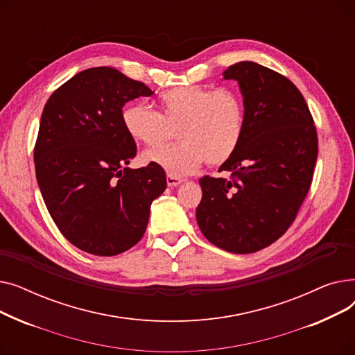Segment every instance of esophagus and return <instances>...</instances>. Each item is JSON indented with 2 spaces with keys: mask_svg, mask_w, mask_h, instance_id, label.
Returning <instances> with one entry per match:
<instances>
[{
  "mask_svg": "<svg viewBox=\"0 0 355 355\" xmlns=\"http://www.w3.org/2000/svg\"><path fill=\"white\" fill-rule=\"evenodd\" d=\"M182 181H184L182 178H178V177H174V175H166L168 187H177V185H180Z\"/></svg>",
  "mask_w": 355,
  "mask_h": 355,
  "instance_id": "34e87169",
  "label": "esophagus"
}]
</instances>
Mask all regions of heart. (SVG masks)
Here are the masks:
<instances>
[{
  "mask_svg": "<svg viewBox=\"0 0 355 355\" xmlns=\"http://www.w3.org/2000/svg\"><path fill=\"white\" fill-rule=\"evenodd\" d=\"M157 105L158 114L142 103H129L121 119L126 134L146 146L161 145L178 128L180 144L144 153L145 162L170 175H189L204 161L223 164L233 155L243 135V101L232 89L173 87L159 95Z\"/></svg>",
  "mask_w": 355,
  "mask_h": 355,
  "instance_id": "b5f03b06",
  "label": "heart"
}]
</instances>
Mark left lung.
<instances>
[{
	"mask_svg": "<svg viewBox=\"0 0 355 355\" xmlns=\"http://www.w3.org/2000/svg\"><path fill=\"white\" fill-rule=\"evenodd\" d=\"M223 79L239 83L245 129L218 170L232 178H200L196 217L210 243L246 254L272 245L293 223L311 187L318 138L302 93L282 74L239 62Z\"/></svg>",
	"mask_w": 355,
	"mask_h": 355,
	"instance_id": "8db88e82",
	"label": "left lung"
}]
</instances>
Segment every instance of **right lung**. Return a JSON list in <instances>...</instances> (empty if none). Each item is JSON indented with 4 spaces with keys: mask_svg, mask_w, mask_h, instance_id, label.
<instances>
[{
    "mask_svg": "<svg viewBox=\"0 0 355 355\" xmlns=\"http://www.w3.org/2000/svg\"><path fill=\"white\" fill-rule=\"evenodd\" d=\"M153 90L112 67L74 74L49 98L34 148L46 207L73 246L115 256L142 239L153 201L166 189L162 168L130 170L135 141L122 107Z\"/></svg>",
    "mask_w": 355,
    "mask_h": 355,
    "instance_id": "obj_1",
    "label": "right lung"
}]
</instances>
